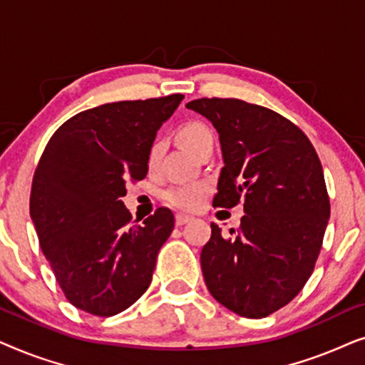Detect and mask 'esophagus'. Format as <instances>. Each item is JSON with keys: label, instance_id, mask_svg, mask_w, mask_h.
Returning a JSON list of instances; mask_svg holds the SVG:
<instances>
[{"label": "esophagus", "instance_id": "34e87169", "mask_svg": "<svg viewBox=\"0 0 365 365\" xmlns=\"http://www.w3.org/2000/svg\"><path fill=\"white\" fill-rule=\"evenodd\" d=\"M191 221H192L191 216H186V214H176V226H184V224Z\"/></svg>", "mask_w": 365, "mask_h": 365}]
</instances>
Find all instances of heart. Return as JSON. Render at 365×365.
Wrapping results in <instances>:
<instances>
[{
    "label": "heart",
    "instance_id": "1",
    "mask_svg": "<svg viewBox=\"0 0 365 365\" xmlns=\"http://www.w3.org/2000/svg\"><path fill=\"white\" fill-rule=\"evenodd\" d=\"M178 141L186 148L189 153L197 154L202 151L204 148L212 144L214 136L212 131L209 129L207 124L201 121H189L184 123L181 128L178 129ZM159 154H161V144L154 143L148 154V164L149 168L156 166ZM209 194V186L202 181L194 182H184L176 184V186L169 187L164 191V201L171 204L173 207L182 209V211H196L202 206L204 199Z\"/></svg>",
    "mask_w": 365,
    "mask_h": 365
}]
</instances>
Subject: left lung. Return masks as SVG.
<instances>
[{"label":"left lung","instance_id":"1","mask_svg":"<svg viewBox=\"0 0 365 365\" xmlns=\"http://www.w3.org/2000/svg\"><path fill=\"white\" fill-rule=\"evenodd\" d=\"M219 133L224 168L212 206L244 202L234 237L211 224L201 269L211 296L242 317L261 319L301 292L322 247L331 204L316 149L272 109L234 98L186 104Z\"/></svg>","mask_w":365,"mask_h":365}]
</instances>
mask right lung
Returning <instances> with one entry per match:
<instances>
[{
    "label": "right lung",
    "instance_id": "add662e5",
    "mask_svg": "<svg viewBox=\"0 0 365 365\" xmlns=\"http://www.w3.org/2000/svg\"><path fill=\"white\" fill-rule=\"evenodd\" d=\"M182 94L108 103L69 118L49 139L33 176L29 214L64 296L99 317L116 316L146 292L174 216L159 207L131 226L129 179L148 174L158 129Z\"/></svg>",
    "mask_w": 365,
    "mask_h": 365
}]
</instances>
